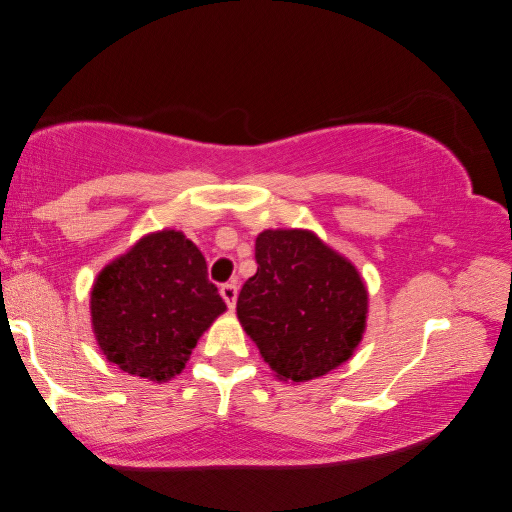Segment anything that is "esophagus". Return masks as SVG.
<instances>
[{"instance_id":"esophagus-1","label":"esophagus","mask_w":512,"mask_h":512,"mask_svg":"<svg viewBox=\"0 0 512 512\" xmlns=\"http://www.w3.org/2000/svg\"><path fill=\"white\" fill-rule=\"evenodd\" d=\"M220 295L226 301V306L233 308V306H236V299H238V286H236V283H224V286L220 288Z\"/></svg>"}]
</instances>
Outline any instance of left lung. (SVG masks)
I'll return each mask as SVG.
<instances>
[{"label":"left lung","instance_id":"obj_1","mask_svg":"<svg viewBox=\"0 0 512 512\" xmlns=\"http://www.w3.org/2000/svg\"><path fill=\"white\" fill-rule=\"evenodd\" d=\"M238 320L279 381L306 383L354 356L370 292L356 265L308 229H265Z\"/></svg>","mask_w":512,"mask_h":512}]
</instances>
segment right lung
<instances>
[{"label": "right lung", "instance_id": "right-lung-1", "mask_svg": "<svg viewBox=\"0 0 512 512\" xmlns=\"http://www.w3.org/2000/svg\"><path fill=\"white\" fill-rule=\"evenodd\" d=\"M224 311L204 254L177 229L142 236L90 290L92 333L108 363L154 383L183 372L197 340Z\"/></svg>", "mask_w": 512, "mask_h": 512}]
</instances>
